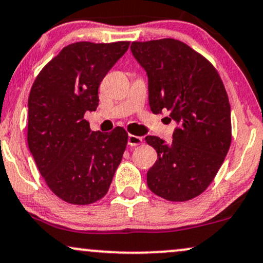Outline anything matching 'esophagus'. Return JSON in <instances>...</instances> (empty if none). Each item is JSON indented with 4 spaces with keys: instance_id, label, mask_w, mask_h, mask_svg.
I'll use <instances>...</instances> for the list:
<instances>
[{
    "instance_id": "obj_1",
    "label": "esophagus",
    "mask_w": 263,
    "mask_h": 263,
    "mask_svg": "<svg viewBox=\"0 0 263 263\" xmlns=\"http://www.w3.org/2000/svg\"><path fill=\"white\" fill-rule=\"evenodd\" d=\"M141 142H142V138L137 137V135H132V134L128 135V145H130V146H137V145H140Z\"/></svg>"
}]
</instances>
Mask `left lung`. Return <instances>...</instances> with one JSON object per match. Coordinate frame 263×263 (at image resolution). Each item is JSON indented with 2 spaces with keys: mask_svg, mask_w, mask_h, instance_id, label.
I'll return each mask as SVG.
<instances>
[{
  "mask_svg": "<svg viewBox=\"0 0 263 263\" xmlns=\"http://www.w3.org/2000/svg\"><path fill=\"white\" fill-rule=\"evenodd\" d=\"M132 52L148 77L152 113L170 112L178 128L173 140H145L157 152L147 186L162 199L187 201L205 191L232 142L231 105L216 68L174 39L132 42Z\"/></svg>",
  "mask_w": 263,
  "mask_h": 263,
  "instance_id": "obj_1",
  "label": "left lung"
}]
</instances>
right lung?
<instances>
[{
  "instance_id": "add662e5",
  "label": "right lung",
  "mask_w": 263,
  "mask_h": 263,
  "mask_svg": "<svg viewBox=\"0 0 263 263\" xmlns=\"http://www.w3.org/2000/svg\"><path fill=\"white\" fill-rule=\"evenodd\" d=\"M129 41H80L63 47L42 68L28 100V146L47 186L61 200H101L124 154L128 133L92 132L84 119L99 106V86L128 50Z\"/></svg>"
}]
</instances>
